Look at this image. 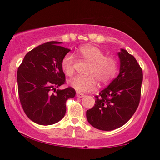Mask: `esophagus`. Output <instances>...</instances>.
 Instances as JSON below:
<instances>
[{
    "mask_svg": "<svg viewBox=\"0 0 160 160\" xmlns=\"http://www.w3.org/2000/svg\"><path fill=\"white\" fill-rule=\"evenodd\" d=\"M76 96H77L78 97H79V98H82V97H85V95H84L83 94L80 93V92H77V93H76Z\"/></svg>",
    "mask_w": 160,
    "mask_h": 160,
    "instance_id": "1",
    "label": "esophagus"
}]
</instances>
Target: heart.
I'll use <instances>...</instances> for the list:
<instances>
[{"label": "heart", "mask_w": 160, "mask_h": 160, "mask_svg": "<svg viewBox=\"0 0 160 160\" xmlns=\"http://www.w3.org/2000/svg\"><path fill=\"white\" fill-rule=\"evenodd\" d=\"M80 53L90 64L88 77L76 76L68 81V84L79 92H88L97 88V80L100 83H107L113 79L117 72V63L114 58L106 57L104 52L94 46L85 45L80 48ZM73 56L67 54L61 61L64 73L70 76L73 74Z\"/></svg>", "instance_id": "heart-1"}]
</instances>
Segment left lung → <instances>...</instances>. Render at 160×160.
Wrapping results in <instances>:
<instances>
[{
	"mask_svg": "<svg viewBox=\"0 0 160 160\" xmlns=\"http://www.w3.org/2000/svg\"><path fill=\"white\" fill-rule=\"evenodd\" d=\"M120 68L118 76L95 96V104L87 111L89 123L101 131H112L123 126L138 107L142 71L136 59L126 50L117 53Z\"/></svg>",
	"mask_w": 160,
	"mask_h": 160,
	"instance_id": "8db88e82",
	"label": "left lung"
}]
</instances>
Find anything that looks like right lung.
I'll use <instances>...</instances> for the list:
<instances>
[{
  "mask_svg": "<svg viewBox=\"0 0 160 160\" xmlns=\"http://www.w3.org/2000/svg\"><path fill=\"white\" fill-rule=\"evenodd\" d=\"M61 44L50 42L38 46L26 54L18 70L22 107L28 117L39 125H52L61 121L66 112V100L75 95L72 88L57 90L65 83L61 61L70 51Z\"/></svg>",
  "mask_w": 160,
  "mask_h": 160,
  "instance_id": "add662e5",
  "label": "right lung"
}]
</instances>
